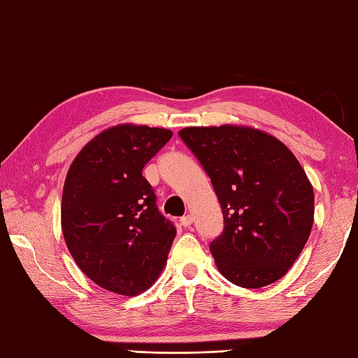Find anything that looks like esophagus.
Instances as JSON below:
<instances>
[{
  "mask_svg": "<svg viewBox=\"0 0 358 358\" xmlns=\"http://www.w3.org/2000/svg\"><path fill=\"white\" fill-rule=\"evenodd\" d=\"M180 224L184 227H190L193 224V217L192 215H184V217L180 218Z\"/></svg>",
  "mask_w": 358,
  "mask_h": 358,
  "instance_id": "1",
  "label": "esophagus"
}]
</instances>
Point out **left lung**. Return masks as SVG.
Instances as JSON below:
<instances>
[{
	"label": "left lung",
	"mask_w": 358,
	"mask_h": 358,
	"mask_svg": "<svg viewBox=\"0 0 358 358\" xmlns=\"http://www.w3.org/2000/svg\"><path fill=\"white\" fill-rule=\"evenodd\" d=\"M179 137L212 180L224 229L210 243L220 273L245 288L284 278L313 226L315 196L288 148L245 126L185 127Z\"/></svg>",
	"instance_id": "1"
}]
</instances>
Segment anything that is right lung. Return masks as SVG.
<instances>
[{
    "mask_svg": "<svg viewBox=\"0 0 358 358\" xmlns=\"http://www.w3.org/2000/svg\"><path fill=\"white\" fill-rule=\"evenodd\" d=\"M173 132L120 124L73 160L62 193V232L74 262L96 285L136 296L164 269L176 227L156 206L143 166Z\"/></svg>",
    "mask_w": 358,
    "mask_h": 358,
    "instance_id": "1",
    "label": "right lung"
}]
</instances>
